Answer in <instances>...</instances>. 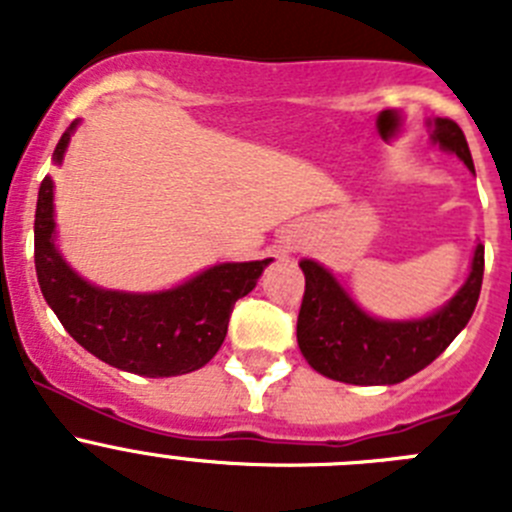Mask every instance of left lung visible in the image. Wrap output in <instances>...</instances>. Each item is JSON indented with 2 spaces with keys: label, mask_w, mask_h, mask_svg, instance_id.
<instances>
[{
  "label": "left lung",
  "mask_w": 512,
  "mask_h": 512,
  "mask_svg": "<svg viewBox=\"0 0 512 512\" xmlns=\"http://www.w3.org/2000/svg\"><path fill=\"white\" fill-rule=\"evenodd\" d=\"M431 140L456 153L474 171L461 128L436 117ZM305 297L297 315V343L307 364L323 377L346 384H397L418 374L446 351L472 318L485 274V246L474 248L467 282L441 310L418 320H379L361 310L333 274L318 261L302 259Z\"/></svg>",
  "instance_id": "left-lung-1"
}]
</instances>
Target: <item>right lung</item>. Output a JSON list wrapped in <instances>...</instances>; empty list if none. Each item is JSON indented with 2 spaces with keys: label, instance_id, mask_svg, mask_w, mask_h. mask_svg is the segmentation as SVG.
I'll use <instances>...</instances> for the list:
<instances>
[{
  "label": "right lung",
  "instance_id": "obj_1",
  "mask_svg": "<svg viewBox=\"0 0 512 512\" xmlns=\"http://www.w3.org/2000/svg\"><path fill=\"white\" fill-rule=\"evenodd\" d=\"M79 120L58 140L61 164ZM264 261L217 264L164 292H117L81 279L56 248L53 179L40 182L35 207V271L45 302L79 346L104 364L140 377H176L205 366L223 346L233 305L246 297Z\"/></svg>",
  "mask_w": 512,
  "mask_h": 512
}]
</instances>
